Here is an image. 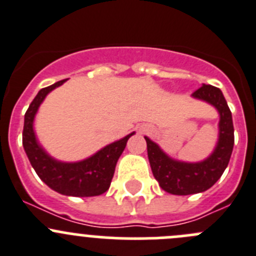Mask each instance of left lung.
I'll return each instance as SVG.
<instances>
[{
	"label": "left lung",
	"mask_w": 256,
	"mask_h": 256,
	"mask_svg": "<svg viewBox=\"0 0 256 256\" xmlns=\"http://www.w3.org/2000/svg\"><path fill=\"white\" fill-rule=\"evenodd\" d=\"M192 98L212 106L220 116L218 142L205 160L198 162L176 160L150 138L144 137L153 176L160 188L178 196L200 194L212 187L228 167L234 148L232 116L222 92L212 85L202 84L192 94Z\"/></svg>",
	"instance_id": "obj_1"
}]
</instances>
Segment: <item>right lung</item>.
Segmentation results:
<instances>
[{
  "mask_svg": "<svg viewBox=\"0 0 256 256\" xmlns=\"http://www.w3.org/2000/svg\"><path fill=\"white\" fill-rule=\"evenodd\" d=\"M66 80H60L50 86L41 89L30 104L24 122V150L38 176L51 190L65 196H99L108 191L116 171V162L123 153L128 140L136 134V132L130 133L116 142L109 143L94 154L76 162H65L48 154L36 136L34 126L35 118L48 94L64 84Z\"/></svg>",
  "mask_w": 256,
  "mask_h": 256,
  "instance_id": "1",
  "label": "right lung"
}]
</instances>
